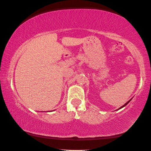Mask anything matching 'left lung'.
Here are the masks:
<instances>
[{"label": "left lung", "mask_w": 151, "mask_h": 151, "mask_svg": "<svg viewBox=\"0 0 151 151\" xmlns=\"http://www.w3.org/2000/svg\"><path fill=\"white\" fill-rule=\"evenodd\" d=\"M132 99H130V100H129V101H127V102H126V104H124V105H123V106H121V107H120V109H118V110H120V109H122V108H123V107H124V106H126V105H127V104H128V103H129V102H130V101H132Z\"/></svg>", "instance_id": "left-lung-1"}]
</instances>
